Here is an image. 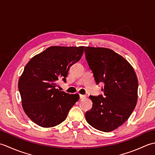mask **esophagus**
<instances>
[{
    "instance_id": "obj_1",
    "label": "esophagus",
    "mask_w": 155,
    "mask_h": 155,
    "mask_svg": "<svg viewBox=\"0 0 155 155\" xmlns=\"http://www.w3.org/2000/svg\"><path fill=\"white\" fill-rule=\"evenodd\" d=\"M79 97H80V99H84V98H86V96H85V95H83V94H80Z\"/></svg>"
}]
</instances>
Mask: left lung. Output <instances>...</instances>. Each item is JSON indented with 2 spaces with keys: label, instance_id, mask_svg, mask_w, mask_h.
<instances>
[{
  "label": "left lung",
  "instance_id": "1",
  "mask_svg": "<svg viewBox=\"0 0 155 155\" xmlns=\"http://www.w3.org/2000/svg\"><path fill=\"white\" fill-rule=\"evenodd\" d=\"M85 57L97 84L104 83L103 95L91 96L87 123L103 132L116 129L132 114L137 102L138 80L133 68L109 48L85 47Z\"/></svg>",
  "mask_w": 155,
  "mask_h": 155
}]
</instances>
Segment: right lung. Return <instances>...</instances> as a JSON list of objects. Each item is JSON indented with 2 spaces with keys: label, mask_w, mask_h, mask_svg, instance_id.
Masks as SVG:
<instances>
[{
  "label": "right lung",
  "mask_w": 155,
  "mask_h": 155,
  "mask_svg": "<svg viewBox=\"0 0 155 155\" xmlns=\"http://www.w3.org/2000/svg\"><path fill=\"white\" fill-rule=\"evenodd\" d=\"M84 47L54 46L35 55L25 66L19 78L18 90L25 113L42 127L63 122L79 99L77 94L60 91L59 80L66 83L69 68L80 60Z\"/></svg>",
  "instance_id": "right-lung-1"
}]
</instances>
